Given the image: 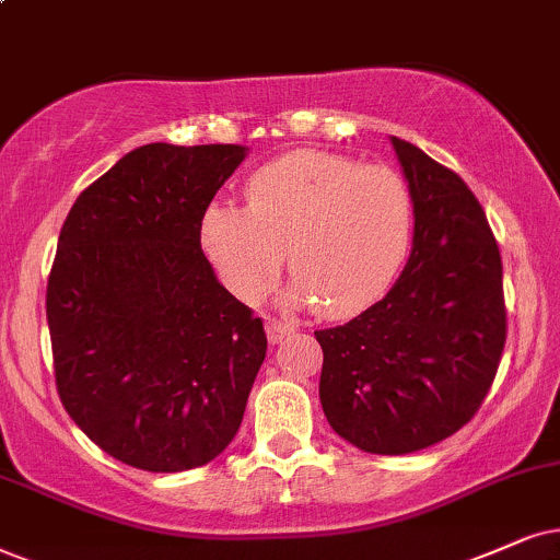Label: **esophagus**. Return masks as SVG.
Here are the masks:
<instances>
[{
    "mask_svg": "<svg viewBox=\"0 0 560 560\" xmlns=\"http://www.w3.org/2000/svg\"><path fill=\"white\" fill-rule=\"evenodd\" d=\"M266 332H268V341L271 343H281L287 341L289 336L294 332V325H289L284 320H273V317H268L266 320Z\"/></svg>",
    "mask_w": 560,
    "mask_h": 560,
    "instance_id": "1",
    "label": "esophagus"
}]
</instances>
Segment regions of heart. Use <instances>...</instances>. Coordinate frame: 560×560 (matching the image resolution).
Masks as SVG:
<instances>
[{"instance_id":"heart-1","label":"heart","mask_w":560,"mask_h":560,"mask_svg":"<svg viewBox=\"0 0 560 560\" xmlns=\"http://www.w3.org/2000/svg\"><path fill=\"white\" fill-rule=\"evenodd\" d=\"M413 224V194L393 167L294 152L253 175L247 207L211 203L201 243L240 300H260L289 250V302H320L323 315L349 317L390 289Z\"/></svg>"}]
</instances>
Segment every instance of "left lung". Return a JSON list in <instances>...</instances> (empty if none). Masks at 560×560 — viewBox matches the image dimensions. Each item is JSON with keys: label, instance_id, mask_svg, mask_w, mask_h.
<instances>
[{"label": "left lung", "instance_id": "1", "mask_svg": "<svg viewBox=\"0 0 560 560\" xmlns=\"http://www.w3.org/2000/svg\"><path fill=\"white\" fill-rule=\"evenodd\" d=\"M393 147L416 203L408 264L362 315L315 330L325 419L372 455H408L463 429L506 341L501 253L476 194L410 141Z\"/></svg>", "mask_w": 560, "mask_h": 560}]
</instances>
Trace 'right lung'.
Masks as SVG:
<instances>
[{
	"label": "right lung",
	"instance_id": "obj_1",
	"mask_svg": "<svg viewBox=\"0 0 560 560\" xmlns=\"http://www.w3.org/2000/svg\"><path fill=\"white\" fill-rule=\"evenodd\" d=\"M240 144L158 141L74 201L46 289L56 390L110 457L150 472L207 465L237 434L266 359L264 320L201 250Z\"/></svg>",
	"mask_w": 560,
	"mask_h": 560
}]
</instances>
